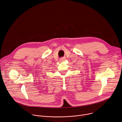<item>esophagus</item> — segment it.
<instances>
[{
  "label": "esophagus",
  "instance_id": "1",
  "mask_svg": "<svg viewBox=\"0 0 122 122\" xmlns=\"http://www.w3.org/2000/svg\"><path fill=\"white\" fill-rule=\"evenodd\" d=\"M65 57H62V58H61L60 59V61H61V62H62V61H64V60H65Z\"/></svg>",
  "mask_w": 122,
  "mask_h": 122
}]
</instances>
